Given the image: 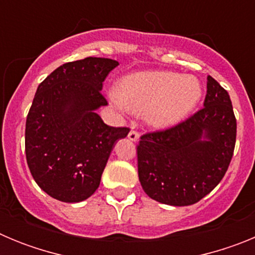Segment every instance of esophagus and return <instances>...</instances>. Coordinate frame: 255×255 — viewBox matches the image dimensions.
<instances>
[{"mask_svg": "<svg viewBox=\"0 0 255 255\" xmlns=\"http://www.w3.org/2000/svg\"><path fill=\"white\" fill-rule=\"evenodd\" d=\"M139 136H140V134H139L138 131H135V130H131V131L129 132V135H128V138L131 141H136L139 139Z\"/></svg>", "mask_w": 255, "mask_h": 255, "instance_id": "obj_1", "label": "esophagus"}]
</instances>
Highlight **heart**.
Returning a JSON list of instances; mask_svg holds the SVG:
<instances>
[{
  "instance_id": "b5f03b06",
  "label": "heart",
  "mask_w": 255,
  "mask_h": 255,
  "mask_svg": "<svg viewBox=\"0 0 255 255\" xmlns=\"http://www.w3.org/2000/svg\"><path fill=\"white\" fill-rule=\"evenodd\" d=\"M200 97L197 79L171 71L130 74L120 80L119 92L110 93L116 107L145 112V120L155 129H167L185 120Z\"/></svg>"
}]
</instances>
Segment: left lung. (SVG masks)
Masks as SVG:
<instances>
[{
  "label": "left lung",
  "mask_w": 255,
  "mask_h": 255,
  "mask_svg": "<svg viewBox=\"0 0 255 255\" xmlns=\"http://www.w3.org/2000/svg\"><path fill=\"white\" fill-rule=\"evenodd\" d=\"M203 106L171 129L141 135L136 148L139 181L145 194L159 203H197L229 168L236 119L229 93L209 75Z\"/></svg>",
  "instance_id": "1"
}]
</instances>
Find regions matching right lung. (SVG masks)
<instances>
[{
    "instance_id": "obj_1",
    "label": "right lung",
    "mask_w": 255,
    "mask_h": 255,
    "mask_svg": "<svg viewBox=\"0 0 255 255\" xmlns=\"http://www.w3.org/2000/svg\"><path fill=\"white\" fill-rule=\"evenodd\" d=\"M119 62L87 57L61 65L38 85L25 125L31 176L49 197L79 203L98 189L108 157L128 128L103 123V82Z\"/></svg>"
}]
</instances>
